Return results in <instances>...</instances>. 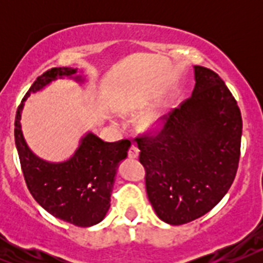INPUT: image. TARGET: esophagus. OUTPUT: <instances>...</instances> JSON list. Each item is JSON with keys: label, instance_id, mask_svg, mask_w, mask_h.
I'll list each match as a JSON object with an SVG mask.
<instances>
[{"label": "esophagus", "instance_id": "34e87169", "mask_svg": "<svg viewBox=\"0 0 263 263\" xmlns=\"http://www.w3.org/2000/svg\"><path fill=\"white\" fill-rule=\"evenodd\" d=\"M138 154H139L138 147H137L136 145H132V146H130L129 150H127V157L132 158V159H136V158L138 157Z\"/></svg>", "mask_w": 263, "mask_h": 263}]
</instances>
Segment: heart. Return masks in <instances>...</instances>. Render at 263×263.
<instances>
[{
    "label": "heart",
    "mask_w": 263,
    "mask_h": 263,
    "mask_svg": "<svg viewBox=\"0 0 263 263\" xmlns=\"http://www.w3.org/2000/svg\"><path fill=\"white\" fill-rule=\"evenodd\" d=\"M153 124V121L150 120V121H147V125H152Z\"/></svg>",
    "instance_id": "b5f03b06"
}]
</instances>
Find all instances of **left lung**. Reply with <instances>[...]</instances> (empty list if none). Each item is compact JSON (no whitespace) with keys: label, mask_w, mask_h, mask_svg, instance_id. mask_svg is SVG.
Segmentation results:
<instances>
[{"label":"left lung","mask_w":263,"mask_h":263,"mask_svg":"<svg viewBox=\"0 0 263 263\" xmlns=\"http://www.w3.org/2000/svg\"><path fill=\"white\" fill-rule=\"evenodd\" d=\"M192 96L136 137L146 192L155 213L182 225L210 212L236 178L242 118L236 99L212 69L195 66Z\"/></svg>","instance_id":"left-lung-1"}]
</instances>
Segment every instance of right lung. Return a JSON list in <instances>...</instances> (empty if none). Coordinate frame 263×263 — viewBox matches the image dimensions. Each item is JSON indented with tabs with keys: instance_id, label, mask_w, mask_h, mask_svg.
<instances>
[{
	"instance_id": "1",
	"label": "right lung",
	"mask_w": 263,
	"mask_h": 263,
	"mask_svg": "<svg viewBox=\"0 0 263 263\" xmlns=\"http://www.w3.org/2000/svg\"><path fill=\"white\" fill-rule=\"evenodd\" d=\"M76 69L57 67L43 72L30 87L25 99L57 76H72ZM76 79L80 80L79 76ZM23 99V100H25ZM22 100V103H23ZM14 121V137L21 168L32 197L48 213L76 227H92L105 217L110 206V194L118 162L125 159L129 139L104 142L89 133L81 139L75 155L63 163H48L30 152L21 132V110Z\"/></svg>"
}]
</instances>
